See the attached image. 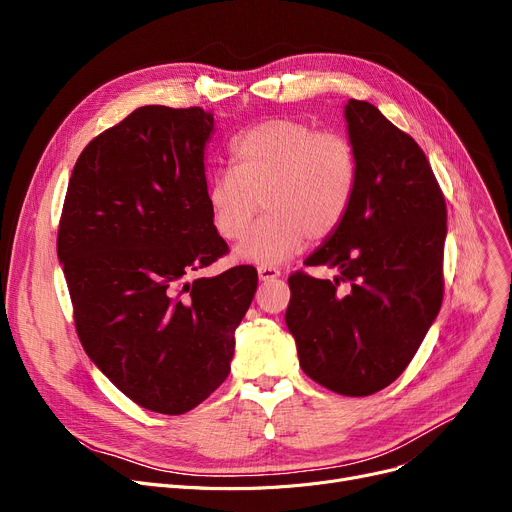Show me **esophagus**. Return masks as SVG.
I'll return each mask as SVG.
<instances>
[{
    "label": "esophagus",
    "instance_id": "obj_1",
    "mask_svg": "<svg viewBox=\"0 0 512 512\" xmlns=\"http://www.w3.org/2000/svg\"><path fill=\"white\" fill-rule=\"evenodd\" d=\"M257 274H259L261 282H270V280L280 278V270H278V267H274V265H259L257 267Z\"/></svg>",
    "mask_w": 512,
    "mask_h": 512
}]
</instances>
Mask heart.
Returning <instances> with one entry per match:
<instances>
[{
	"mask_svg": "<svg viewBox=\"0 0 512 512\" xmlns=\"http://www.w3.org/2000/svg\"><path fill=\"white\" fill-rule=\"evenodd\" d=\"M230 157L234 168L209 176L207 203L215 230L238 240L264 197L268 215L236 249L240 259L257 265L282 263L309 238L330 236L359 186L353 141L297 118L265 120L240 132Z\"/></svg>",
	"mask_w": 512,
	"mask_h": 512,
	"instance_id": "obj_1",
	"label": "heart"
}]
</instances>
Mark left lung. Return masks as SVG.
Segmentation results:
<instances>
[{
	"mask_svg": "<svg viewBox=\"0 0 512 512\" xmlns=\"http://www.w3.org/2000/svg\"><path fill=\"white\" fill-rule=\"evenodd\" d=\"M344 118L359 186L342 224L305 261L338 276L294 272L286 326L311 380L369 396L407 369L442 307L446 201L421 147L378 107L351 99Z\"/></svg>",
	"mask_w": 512,
	"mask_h": 512,
	"instance_id": "1",
	"label": "left lung"
}]
</instances>
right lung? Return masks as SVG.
Wrapping results in <instances>:
<instances>
[{"mask_svg":"<svg viewBox=\"0 0 512 512\" xmlns=\"http://www.w3.org/2000/svg\"><path fill=\"white\" fill-rule=\"evenodd\" d=\"M201 107L143 105L76 159L58 257L89 359L139 407L182 415L230 373L253 265L193 278L228 253L207 203Z\"/></svg>","mask_w":512,"mask_h":512,"instance_id":"add662e5","label":"right lung"}]
</instances>
